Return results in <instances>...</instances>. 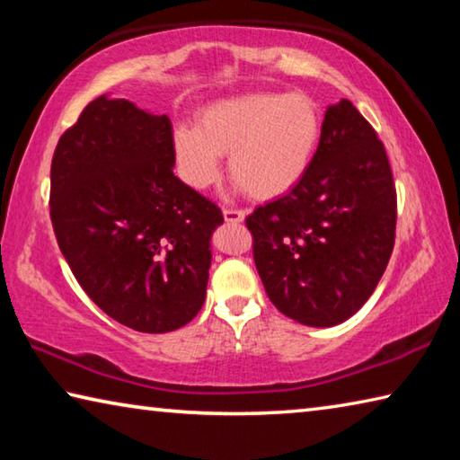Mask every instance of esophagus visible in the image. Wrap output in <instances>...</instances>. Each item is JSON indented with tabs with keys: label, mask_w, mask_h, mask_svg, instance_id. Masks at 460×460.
Here are the masks:
<instances>
[{
	"label": "esophagus",
	"mask_w": 460,
	"mask_h": 460,
	"mask_svg": "<svg viewBox=\"0 0 460 460\" xmlns=\"http://www.w3.org/2000/svg\"><path fill=\"white\" fill-rule=\"evenodd\" d=\"M223 217L227 223H243L247 213L245 211H235V208H223Z\"/></svg>",
	"instance_id": "1"
}]
</instances>
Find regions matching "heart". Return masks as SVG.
<instances>
[{
	"label": "heart",
	"mask_w": 460,
	"mask_h": 460,
	"mask_svg": "<svg viewBox=\"0 0 460 460\" xmlns=\"http://www.w3.org/2000/svg\"><path fill=\"white\" fill-rule=\"evenodd\" d=\"M318 105L302 93H245L217 99L197 115V128L172 131V152L182 181L205 190L221 176L229 155L233 189L274 200L298 184L321 144Z\"/></svg>",
	"instance_id": "1"
}]
</instances>
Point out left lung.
<instances>
[{
    "instance_id": "obj_1",
    "label": "left lung",
    "mask_w": 460,
    "mask_h": 460,
    "mask_svg": "<svg viewBox=\"0 0 460 460\" xmlns=\"http://www.w3.org/2000/svg\"><path fill=\"white\" fill-rule=\"evenodd\" d=\"M395 217L385 147L351 101L341 99L326 107L305 178L245 221L270 300L300 324L345 323L384 276Z\"/></svg>"
}]
</instances>
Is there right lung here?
Segmentation results:
<instances>
[{
  "label": "right lung",
  "mask_w": 460,
  "mask_h": 460,
  "mask_svg": "<svg viewBox=\"0 0 460 460\" xmlns=\"http://www.w3.org/2000/svg\"><path fill=\"white\" fill-rule=\"evenodd\" d=\"M172 126L107 93L58 139L50 219L89 298L139 332H170L205 305L221 208L174 176Z\"/></svg>",
  "instance_id": "right-lung-1"
}]
</instances>
